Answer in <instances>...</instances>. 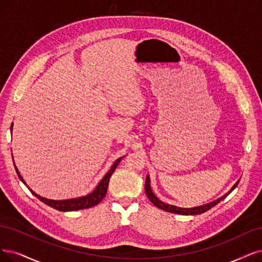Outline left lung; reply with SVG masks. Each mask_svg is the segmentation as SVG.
Returning <instances> with one entry per match:
<instances>
[{
  "label": "left lung",
  "instance_id": "8db88e82",
  "mask_svg": "<svg viewBox=\"0 0 262 262\" xmlns=\"http://www.w3.org/2000/svg\"><path fill=\"white\" fill-rule=\"evenodd\" d=\"M238 182H239V180L235 182V185L232 187L231 190L224 196L219 198L216 201H212V202L208 203V204L196 206V207H192V208H182V207H178V206H173V205H169V204H166V203L160 201L157 198V195L152 192V189H151V186H150V177L149 176H147V178H146V185H144V190H146V194H147L148 199L152 202V204L156 205L160 209H163V210L168 211V212H172V214H179V215H200V214H203V212L209 210L211 207L216 206L219 202H221L225 198H227L230 194V193L236 188V186L238 185Z\"/></svg>",
  "mask_w": 262,
  "mask_h": 262
}]
</instances>
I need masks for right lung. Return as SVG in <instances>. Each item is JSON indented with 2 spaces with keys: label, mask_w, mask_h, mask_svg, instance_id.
<instances>
[{
  "label": "right lung",
  "mask_w": 262,
  "mask_h": 262,
  "mask_svg": "<svg viewBox=\"0 0 262 262\" xmlns=\"http://www.w3.org/2000/svg\"><path fill=\"white\" fill-rule=\"evenodd\" d=\"M13 130V123H12V126H11V132ZM123 159L120 158L116 160L114 162V164L112 165V167L110 168V170L105 173L104 177L102 178V180L98 183V186L96 187V189L90 193L89 195H85V196H82V198H77V199H71V200H62V201H55V200H48V199H45V198H42L38 194H36V193L31 190L30 188H29V190L31 191L32 194L34 196H36L38 200L42 201L43 203H45L46 205L51 206L57 210H60V211H71V210H79V209H85V208H90V207H93L97 204H99V203L102 201V199L105 196L106 194V190H108V185H109V180H110V177L113 173V171L115 170L116 166L119 165V163L121 162V160ZM14 166H15V169H16V172L17 175L19 177V179H20L25 185L26 182L25 180L23 179V177L20 176V173H19L15 163H14Z\"/></svg>",
  "instance_id": "right-lung-1"
}]
</instances>
